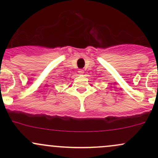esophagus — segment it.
I'll return each instance as SVG.
<instances>
[{
  "mask_svg": "<svg viewBox=\"0 0 158 158\" xmlns=\"http://www.w3.org/2000/svg\"><path fill=\"white\" fill-rule=\"evenodd\" d=\"M78 73H79L80 74V75H82V74L84 73V70H82V69H79V70H78Z\"/></svg>",
  "mask_w": 158,
  "mask_h": 158,
  "instance_id": "34e87169",
  "label": "esophagus"
}]
</instances>
